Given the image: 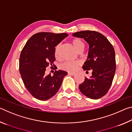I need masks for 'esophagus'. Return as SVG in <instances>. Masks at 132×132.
I'll use <instances>...</instances> for the list:
<instances>
[{
	"label": "esophagus",
	"instance_id": "1",
	"mask_svg": "<svg viewBox=\"0 0 132 132\" xmlns=\"http://www.w3.org/2000/svg\"><path fill=\"white\" fill-rule=\"evenodd\" d=\"M68 75H70V76H74L75 75V73H74V72H70V71H69Z\"/></svg>",
	"mask_w": 132,
	"mask_h": 132
}]
</instances>
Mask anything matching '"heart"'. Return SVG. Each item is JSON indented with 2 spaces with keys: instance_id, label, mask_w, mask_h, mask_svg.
I'll return each mask as SVG.
<instances>
[{
  "instance_id": "b5f03b06",
  "label": "heart",
  "mask_w": 132,
  "mask_h": 132,
  "mask_svg": "<svg viewBox=\"0 0 132 132\" xmlns=\"http://www.w3.org/2000/svg\"><path fill=\"white\" fill-rule=\"evenodd\" d=\"M73 47L75 48L78 52L81 51H83L85 48L84 42L81 39L75 38L71 41ZM61 44H58L55 48V56L56 58L60 57ZM81 63L79 61H66L61 64V68L62 70L68 71H74L77 69L78 66L80 65Z\"/></svg>"
}]
</instances>
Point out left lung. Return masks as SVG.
<instances>
[{
  "label": "left lung",
  "mask_w": 132,
  "mask_h": 132,
  "mask_svg": "<svg viewBox=\"0 0 132 132\" xmlns=\"http://www.w3.org/2000/svg\"><path fill=\"white\" fill-rule=\"evenodd\" d=\"M73 36L82 38L89 44L87 60L84 70H91L92 76L85 77L79 85L81 92L91 99L97 100L104 96L110 88L116 70L115 50L108 39L95 31H81Z\"/></svg>",
  "instance_id": "8db88e82"
}]
</instances>
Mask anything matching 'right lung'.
<instances>
[{
	"mask_svg": "<svg viewBox=\"0 0 132 132\" xmlns=\"http://www.w3.org/2000/svg\"><path fill=\"white\" fill-rule=\"evenodd\" d=\"M68 35L67 33H37L28 40L21 51L20 73L26 88L38 100L45 101L54 96L68 75L65 71L58 70L52 76L45 75L46 68L55 61V46Z\"/></svg>",
	"mask_w": 132,
	"mask_h": 132,
	"instance_id": "add662e5",
	"label": "right lung"
}]
</instances>
